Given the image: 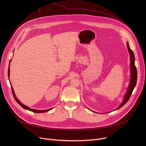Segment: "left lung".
Listing matches in <instances>:
<instances>
[{
	"label": "left lung",
	"instance_id": "obj_1",
	"mask_svg": "<svg viewBox=\"0 0 146 146\" xmlns=\"http://www.w3.org/2000/svg\"><path fill=\"white\" fill-rule=\"evenodd\" d=\"M127 48L128 49L129 54H130V59H131V81H130V84H129V86L128 88L127 92L125 95L124 97V99L123 100V102H122L121 105L115 110L119 109V108H121V107H122L125 104L129 99L132 93L133 92V90L135 88V87L136 86V82H137V69L136 68L135 66V55H134V53L132 51V50L130 48L129 46L128 43H127Z\"/></svg>",
	"mask_w": 146,
	"mask_h": 146
}]
</instances>
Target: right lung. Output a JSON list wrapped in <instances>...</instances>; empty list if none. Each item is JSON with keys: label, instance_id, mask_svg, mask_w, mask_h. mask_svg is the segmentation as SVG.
Segmentation results:
<instances>
[{"label": "right lung", "instance_id": "1", "mask_svg": "<svg viewBox=\"0 0 146 146\" xmlns=\"http://www.w3.org/2000/svg\"><path fill=\"white\" fill-rule=\"evenodd\" d=\"M9 65H10V64H9ZM9 75H10V68H9V69H8V77H9ZM10 85H11V84H10ZM11 90H12V93H13V96H14V99H15V101H16V102L19 104V105L21 106L22 108H23L24 109H27V110H28L31 111H32V112L37 113H45V112L48 111H50V110H51V109H52V108H51V109H47V110H35V109H31V108H28V106H25V105H23V103H21V102H19V100H18V99L16 98V96H15V94H14V91H13V87H12L11 85Z\"/></svg>", "mask_w": 146, "mask_h": 146}]
</instances>
